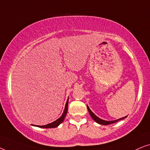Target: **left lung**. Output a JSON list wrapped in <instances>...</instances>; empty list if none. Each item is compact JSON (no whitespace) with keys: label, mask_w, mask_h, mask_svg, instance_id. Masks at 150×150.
Segmentation results:
<instances>
[{"label":"left lung","mask_w":150,"mask_h":150,"mask_svg":"<svg viewBox=\"0 0 150 150\" xmlns=\"http://www.w3.org/2000/svg\"><path fill=\"white\" fill-rule=\"evenodd\" d=\"M87 109H88V110H89V112L90 115H91V117H92V119H93V120L94 121H95V122H96V123H98V124H102V125H108V124H114V123H115V122H118V121L122 120H123V119H124V118L127 117V116H126V117H124L120 118V119H118V120H112V121H106V120H102V119H100V118L96 116V115L94 114L93 112L91 111V109H90L89 106H87Z\"/></svg>","instance_id":"8db88e82"}]
</instances>
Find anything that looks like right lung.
I'll return each instance as SVG.
<instances>
[{
	"label": "right lung",
	"mask_w": 150,
	"mask_h": 150,
	"mask_svg": "<svg viewBox=\"0 0 150 150\" xmlns=\"http://www.w3.org/2000/svg\"><path fill=\"white\" fill-rule=\"evenodd\" d=\"M68 101H69V99H67V102H66V104H65V109H64V110H63L62 115H61L59 119H57L56 121H54V122L50 123V124H48L47 125H44V126H37V125H33V124H32V126L39 127V128H56V127L59 126V125H60L61 123L63 122V120H64L65 116H66V114L67 112V108H68Z\"/></svg>",
	"instance_id": "add662e5"
}]
</instances>
